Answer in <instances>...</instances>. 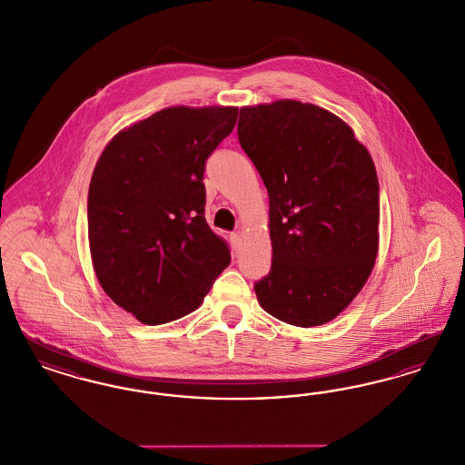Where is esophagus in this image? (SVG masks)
Segmentation results:
<instances>
[{"mask_svg":"<svg viewBox=\"0 0 465 465\" xmlns=\"http://www.w3.org/2000/svg\"><path fill=\"white\" fill-rule=\"evenodd\" d=\"M230 241H232V243L235 245V249H239V245H241V242H242V239H241V233H239V232L232 233V235H230Z\"/></svg>","mask_w":465,"mask_h":465,"instance_id":"esophagus-1","label":"esophagus"}]
</instances>
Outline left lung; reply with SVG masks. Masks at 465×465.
<instances>
[{"label": "left lung", "mask_w": 465, "mask_h": 465, "mask_svg": "<svg viewBox=\"0 0 465 465\" xmlns=\"http://www.w3.org/2000/svg\"><path fill=\"white\" fill-rule=\"evenodd\" d=\"M239 141L270 199L262 309L298 328L332 321L366 284L378 252L380 188L370 152L331 111L282 99L243 106Z\"/></svg>", "instance_id": "left-lung-1"}]
</instances>
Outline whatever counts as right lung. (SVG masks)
Listing matches in <instances>:
<instances>
[{
  "instance_id": "add662e5",
  "label": "right lung",
  "mask_w": 465,
  "mask_h": 465,
  "mask_svg": "<svg viewBox=\"0 0 465 465\" xmlns=\"http://www.w3.org/2000/svg\"><path fill=\"white\" fill-rule=\"evenodd\" d=\"M239 108L173 106L116 134L90 179L89 245L97 281L143 324L199 309L230 263L203 218L205 160Z\"/></svg>"
}]
</instances>
